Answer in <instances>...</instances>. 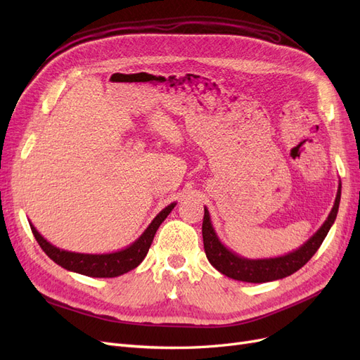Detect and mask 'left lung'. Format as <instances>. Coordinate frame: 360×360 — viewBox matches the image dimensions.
Segmentation results:
<instances>
[{"mask_svg":"<svg viewBox=\"0 0 360 360\" xmlns=\"http://www.w3.org/2000/svg\"><path fill=\"white\" fill-rule=\"evenodd\" d=\"M340 201H341V181L338 184L336 198L328 219H326L324 224L319 228L317 233H315L312 237H309L300 248L292 250V252L275 257V258H258V259L240 257L238 254H236L234 250L228 249L221 242V238L217 237L210 219V213L207 210V207H204L202 240H204V250H205L207 259H209L210 264L216 270H219L222 275L233 278L236 281L261 284V282H270V281L287 278L292 275L294 271L302 269L312 258V255L317 252L326 236H328L330 226L336 219L338 209H340Z\"/></svg>","mask_w":360,"mask_h":360,"instance_id":"obj_1","label":"left lung"}]
</instances>
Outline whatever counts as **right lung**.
<instances>
[{
	"label": "right lung",
	"mask_w": 360,
	"mask_h": 360,
	"mask_svg": "<svg viewBox=\"0 0 360 360\" xmlns=\"http://www.w3.org/2000/svg\"><path fill=\"white\" fill-rule=\"evenodd\" d=\"M176 204L177 202H171L169 205H167L165 209L150 222L144 233L141 234L132 245L110 254H81L60 249L49 243L31 222L30 226L37 243L43 250H45V254L53 261V263H57L63 269L91 278H115L127 274V271L134 270L143 263V259L146 258L151 246V242H153L158 228L167 219V216L171 213L174 207H176Z\"/></svg>",
	"instance_id": "right-lung-1"
}]
</instances>
